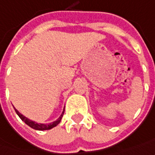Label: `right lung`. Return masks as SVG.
Returning a JSON list of instances; mask_svg holds the SVG:
<instances>
[{
  "label": "right lung",
  "mask_w": 155,
  "mask_h": 155,
  "mask_svg": "<svg viewBox=\"0 0 155 155\" xmlns=\"http://www.w3.org/2000/svg\"><path fill=\"white\" fill-rule=\"evenodd\" d=\"M15 110V111H16V113L18 114L19 117H20V119L22 121H24L25 123L27 124L28 126H30L31 128H32V129H34L36 130H51L52 128H54V127H56L58 124H60V122H61V118H62V116L64 114V110H63V111L61 112V116L59 117V118L57 119V120L54 121L53 123H51V124H38V123H36L34 121L32 120H30L29 118H27V117H25V116L21 114V113H19V111L18 110Z\"/></svg>",
  "instance_id": "obj_1"
}]
</instances>
